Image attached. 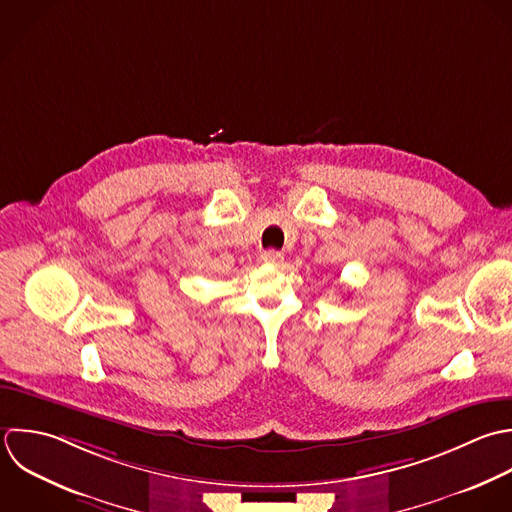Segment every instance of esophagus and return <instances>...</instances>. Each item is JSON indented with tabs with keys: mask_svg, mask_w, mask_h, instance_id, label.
I'll return each instance as SVG.
<instances>
[{
	"mask_svg": "<svg viewBox=\"0 0 512 512\" xmlns=\"http://www.w3.org/2000/svg\"><path fill=\"white\" fill-rule=\"evenodd\" d=\"M261 261L269 263V265H277V263L283 261V255L279 251H275V249H267V251L261 253Z\"/></svg>",
	"mask_w": 512,
	"mask_h": 512,
	"instance_id": "34e87169",
	"label": "esophagus"
}]
</instances>
